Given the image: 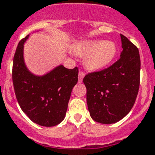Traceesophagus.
I'll list each match as a JSON object with an SVG mask.
<instances>
[{"label": "esophagus", "instance_id": "1", "mask_svg": "<svg viewBox=\"0 0 155 155\" xmlns=\"http://www.w3.org/2000/svg\"><path fill=\"white\" fill-rule=\"evenodd\" d=\"M85 77V73L82 71H80L78 73V82H82V79Z\"/></svg>", "mask_w": 155, "mask_h": 155}]
</instances>
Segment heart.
Wrapping results in <instances>:
<instances>
[{"instance_id": "obj_1", "label": "heart", "mask_w": 155, "mask_h": 155, "mask_svg": "<svg viewBox=\"0 0 155 155\" xmlns=\"http://www.w3.org/2000/svg\"><path fill=\"white\" fill-rule=\"evenodd\" d=\"M73 52L78 56H86L84 65L87 70L99 71L112 62L117 53V46L110 41H82L75 45Z\"/></svg>"}]
</instances>
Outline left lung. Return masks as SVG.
Wrapping results in <instances>:
<instances>
[{
	"label": "left lung",
	"instance_id": "8db88e82",
	"mask_svg": "<svg viewBox=\"0 0 155 155\" xmlns=\"http://www.w3.org/2000/svg\"><path fill=\"white\" fill-rule=\"evenodd\" d=\"M120 36V59L108 68L88 73L83 78L91 117L103 124L123 119L134 105L139 91V51L125 36Z\"/></svg>",
	"mask_w": 155,
	"mask_h": 155
}]
</instances>
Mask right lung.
Segmentation results:
<instances>
[{
  "mask_svg": "<svg viewBox=\"0 0 155 155\" xmlns=\"http://www.w3.org/2000/svg\"><path fill=\"white\" fill-rule=\"evenodd\" d=\"M18 43L13 61V84L21 109L38 125L53 127L64 119L71 92L78 82V69L60 64L43 75L32 73L24 61V43Z\"/></svg>",
  "mask_w": 155,
  "mask_h": 155,
  "instance_id": "add662e5",
  "label": "right lung"
}]
</instances>
